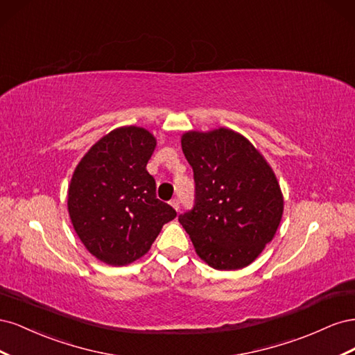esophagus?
Instances as JSON below:
<instances>
[{
	"label": "esophagus",
	"mask_w": 355,
	"mask_h": 355,
	"mask_svg": "<svg viewBox=\"0 0 355 355\" xmlns=\"http://www.w3.org/2000/svg\"><path fill=\"white\" fill-rule=\"evenodd\" d=\"M170 206L173 207L175 210H179V206H180V202H179V200L178 198H173V200H170Z\"/></svg>",
	"instance_id": "esophagus-1"
}]
</instances>
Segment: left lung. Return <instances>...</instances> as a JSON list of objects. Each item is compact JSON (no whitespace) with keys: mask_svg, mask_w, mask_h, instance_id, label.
<instances>
[{"mask_svg":"<svg viewBox=\"0 0 355 355\" xmlns=\"http://www.w3.org/2000/svg\"><path fill=\"white\" fill-rule=\"evenodd\" d=\"M182 151L194 171V207L180 214L197 254L214 270L250 265L277 232L283 194L272 168L240 133L187 132Z\"/></svg>","mask_w":355,"mask_h":355,"instance_id":"left-lung-1","label":"left lung"}]
</instances>
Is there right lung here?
Instances as JSON below:
<instances>
[{"label":"right lung","mask_w":355,"mask_h":355,"mask_svg":"<svg viewBox=\"0 0 355 355\" xmlns=\"http://www.w3.org/2000/svg\"><path fill=\"white\" fill-rule=\"evenodd\" d=\"M157 141L142 127L115 128L75 168L68 211L80 240L99 261L121 266L142 257L176 210L155 196L146 164Z\"/></svg>","instance_id":"add662e5"}]
</instances>
